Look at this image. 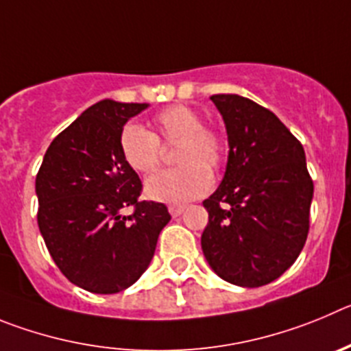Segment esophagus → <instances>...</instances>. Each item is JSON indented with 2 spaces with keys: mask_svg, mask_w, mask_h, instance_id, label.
I'll use <instances>...</instances> for the list:
<instances>
[{
  "mask_svg": "<svg viewBox=\"0 0 351 351\" xmlns=\"http://www.w3.org/2000/svg\"><path fill=\"white\" fill-rule=\"evenodd\" d=\"M183 210H185L183 204H171V206H169V213H171V217H180V215L183 213Z\"/></svg>",
  "mask_w": 351,
  "mask_h": 351,
  "instance_id": "34e87169",
  "label": "esophagus"
}]
</instances>
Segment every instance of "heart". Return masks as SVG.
Masks as SVG:
<instances>
[{
    "instance_id": "heart-1",
    "label": "heart",
    "mask_w": 351,
    "mask_h": 351,
    "mask_svg": "<svg viewBox=\"0 0 351 351\" xmlns=\"http://www.w3.org/2000/svg\"><path fill=\"white\" fill-rule=\"evenodd\" d=\"M160 143L173 145L178 168L148 178L145 194L162 203H185L201 197L211 187L210 171L226 162L227 141L217 129L204 125L203 117L183 105L160 110L152 119V132L128 122L119 134V150L129 168L150 175L160 164Z\"/></svg>"
}]
</instances>
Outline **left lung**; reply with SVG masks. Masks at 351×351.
Masks as SVG:
<instances>
[{
  "label": "left lung",
  "mask_w": 351,
  "mask_h": 351,
  "mask_svg": "<svg viewBox=\"0 0 351 351\" xmlns=\"http://www.w3.org/2000/svg\"><path fill=\"white\" fill-rule=\"evenodd\" d=\"M210 99L226 122L229 157L222 183L203 201V254L232 285H267L292 266L308 238L313 180L304 148L273 112L248 97Z\"/></svg>",
  "instance_id": "obj_1"
}]
</instances>
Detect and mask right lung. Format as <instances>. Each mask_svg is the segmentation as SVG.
Instances as JSON below:
<instances>
[{
	"label": "right lung",
	"instance_id": "obj_1",
	"mask_svg": "<svg viewBox=\"0 0 351 351\" xmlns=\"http://www.w3.org/2000/svg\"><path fill=\"white\" fill-rule=\"evenodd\" d=\"M147 103L103 99L53 138L36 175L38 227L56 266L94 293L125 290L145 273L168 208L140 201L141 180L124 162L119 134ZM133 206L131 215L123 210Z\"/></svg>",
	"mask_w": 351,
	"mask_h": 351
}]
</instances>
